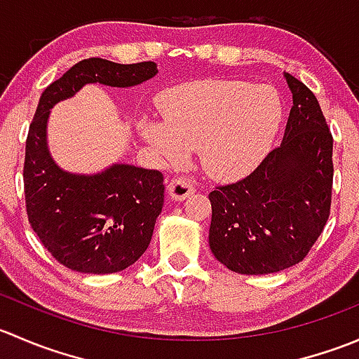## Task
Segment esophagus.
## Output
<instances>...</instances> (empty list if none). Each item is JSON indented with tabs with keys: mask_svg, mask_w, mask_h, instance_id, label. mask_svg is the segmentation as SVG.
Returning <instances> with one entry per match:
<instances>
[{
	"mask_svg": "<svg viewBox=\"0 0 359 359\" xmlns=\"http://www.w3.org/2000/svg\"><path fill=\"white\" fill-rule=\"evenodd\" d=\"M194 193V186L191 180L187 179H173L168 184V196L173 201H184Z\"/></svg>",
	"mask_w": 359,
	"mask_h": 359,
	"instance_id": "1",
	"label": "esophagus"
}]
</instances>
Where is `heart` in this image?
Segmentation results:
<instances>
[{"label":"heart","mask_w":359,"mask_h":359,"mask_svg":"<svg viewBox=\"0 0 359 359\" xmlns=\"http://www.w3.org/2000/svg\"><path fill=\"white\" fill-rule=\"evenodd\" d=\"M163 119L142 118L139 133L168 165L198 149L201 168L229 182L248 175L266 156L281 123L271 86L234 79H201L159 97Z\"/></svg>","instance_id":"heart-1"}]
</instances>
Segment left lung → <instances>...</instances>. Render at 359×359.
Returning a JSON list of instances; mask_svg holds the SVG:
<instances>
[{
    "label": "left lung",
    "instance_id": "left-lung-1",
    "mask_svg": "<svg viewBox=\"0 0 359 359\" xmlns=\"http://www.w3.org/2000/svg\"><path fill=\"white\" fill-rule=\"evenodd\" d=\"M293 106L283 142L229 186L208 194V243L238 274H271L299 264L330 215L334 139L314 93L285 72Z\"/></svg>",
    "mask_w": 359,
    "mask_h": 359
}]
</instances>
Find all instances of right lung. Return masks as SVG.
I'll return each mask as SVG.
<instances>
[{
  "instance_id": "obj_1",
  "label": "right lung",
  "mask_w": 359,
  "mask_h": 359,
  "mask_svg": "<svg viewBox=\"0 0 359 359\" xmlns=\"http://www.w3.org/2000/svg\"><path fill=\"white\" fill-rule=\"evenodd\" d=\"M156 74L154 62L116 64L92 57L41 93L25 140V208L43 247L69 269L111 274L135 264L153 238L165 184L158 170L125 163L92 175L62 170L48 151L50 109L88 83L130 88Z\"/></svg>"
}]
</instances>
